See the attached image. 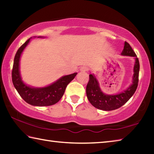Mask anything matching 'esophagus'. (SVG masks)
<instances>
[{
    "instance_id": "1",
    "label": "esophagus",
    "mask_w": 154,
    "mask_h": 154,
    "mask_svg": "<svg viewBox=\"0 0 154 154\" xmlns=\"http://www.w3.org/2000/svg\"><path fill=\"white\" fill-rule=\"evenodd\" d=\"M88 70V67H86V66H82L80 69V70L81 72H86Z\"/></svg>"
}]
</instances>
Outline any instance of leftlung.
<instances>
[{
    "instance_id": "obj_1",
    "label": "left lung",
    "mask_w": 154,
    "mask_h": 154,
    "mask_svg": "<svg viewBox=\"0 0 154 154\" xmlns=\"http://www.w3.org/2000/svg\"><path fill=\"white\" fill-rule=\"evenodd\" d=\"M122 56H132L135 59L132 83L127 89L118 94H106L100 87L98 80L94 74H90V80L86 86V95L91 104L95 108L104 111H111L124 105L136 92L138 84L140 63L138 58L128 42H124Z\"/></svg>"
}]
</instances>
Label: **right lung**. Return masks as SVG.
Wrapping results in <instances>:
<instances>
[{"label":"right lung","mask_w":154,"mask_h":154,"mask_svg":"<svg viewBox=\"0 0 154 154\" xmlns=\"http://www.w3.org/2000/svg\"><path fill=\"white\" fill-rule=\"evenodd\" d=\"M38 38L45 37L38 36ZM30 39L31 38L20 47L15 55L12 71V83L22 98L29 104L34 106L55 104L64 95L66 88L76 76L77 72L62 76L54 82L45 87H33L25 84L22 80L20 72V60L22 53L29 44Z\"/></svg>","instance_id":"1"}]
</instances>
